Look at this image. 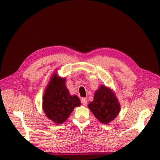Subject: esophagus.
Returning a JSON list of instances; mask_svg holds the SVG:
<instances>
[{
  "mask_svg": "<svg viewBox=\"0 0 160 160\" xmlns=\"http://www.w3.org/2000/svg\"><path fill=\"white\" fill-rule=\"evenodd\" d=\"M81 102L82 104H83V105L86 106V104H87V98H82L81 99Z\"/></svg>",
  "mask_w": 160,
  "mask_h": 160,
  "instance_id": "1",
  "label": "esophagus"
}]
</instances>
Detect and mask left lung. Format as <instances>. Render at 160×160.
I'll return each instance as SVG.
<instances>
[{
  "instance_id": "1",
  "label": "left lung",
  "mask_w": 160,
  "mask_h": 160,
  "mask_svg": "<svg viewBox=\"0 0 160 160\" xmlns=\"http://www.w3.org/2000/svg\"><path fill=\"white\" fill-rule=\"evenodd\" d=\"M94 117L102 124H108L117 117L121 106L112 90L101 85L96 91L94 100L88 105Z\"/></svg>"
}]
</instances>
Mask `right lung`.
<instances>
[{"label":"right lung","instance_id":"1","mask_svg":"<svg viewBox=\"0 0 160 160\" xmlns=\"http://www.w3.org/2000/svg\"><path fill=\"white\" fill-rule=\"evenodd\" d=\"M65 82V78L53 73L43 97V112L56 124H62L69 117L75 107L80 106L79 98L70 94Z\"/></svg>","mask_w":160,"mask_h":160}]
</instances>
